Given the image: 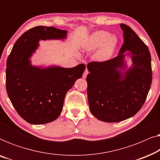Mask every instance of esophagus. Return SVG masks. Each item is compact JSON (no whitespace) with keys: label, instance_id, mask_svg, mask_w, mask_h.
Segmentation results:
<instances>
[{"label":"esophagus","instance_id":"esophagus-1","mask_svg":"<svg viewBox=\"0 0 160 160\" xmlns=\"http://www.w3.org/2000/svg\"><path fill=\"white\" fill-rule=\"evenodd\" d=\"M88 73H89L88 70H87V69L86 68V70H85L84 72V73H83V78H86L87 76V74H88Z\"/></svg>","mask_w":160,"mask_h":160}]
</instances>
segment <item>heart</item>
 <instances>
[{"instance_id": "1", "label": "heart", "mask_w": 160, "mask_h": 160, "mask_svg": "<svg viewBox=\"0 0 160 160\" xmlns=\"http://www.w3.org/2000/svg\"><path fill=\"white\" fill-rule=\"evenodd\" d=\"M117 44V37L111 36L107 31L99 30L92 34L85 43L84 49L91 51L100 47L94 54V58L98 61H105L111 58Z\"/></svg>"}]
</instances>
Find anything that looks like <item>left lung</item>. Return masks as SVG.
I'll return each instance as SVG.
<instances>
[{
	"label": "left lung",
	"mask_w": 160,
	"mask_h": 160,
	"mask_svg": "<svg viewBox=\"0 0 160 160\" xmlns=\"http://www.w3.org/2000/svg\"><path fill=\"white\" fill-rule=\"evenodd\" d=\"M124 43L119 55L87 64V97L91 113L100 121L118 122L133 117L145 102L152 82V58L147 46L125 24L120 25ZM127 53L125 54V52ZM129 55L132 67L126 69Z\"/></svg>",
	"instance_id": "obj_1"
}]
</instances>
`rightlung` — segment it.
<instances>
[{
    "instance_id": "1",
    "label": "right lung",
    "mask_w": 160,
    "mask_h": 160,
    "mask_svg": "<svg viewBox=\"0 0 160 160\" xmlns=\"http://www.w3.org/2000/svg\"><path fill=\"white\" fill-rule=\"evenodd\" d=\"M66 30L54 27L36 26L22 35L8 57L6 88L18 114L28 123L43 124L60 115L67 92L81 78L85 65L71 68L32 66L30 58L38 41L66 38Z\"/></svg>"
}]
</instances>
